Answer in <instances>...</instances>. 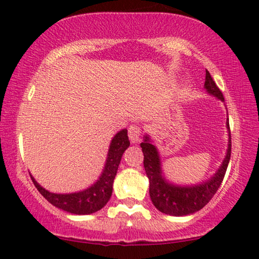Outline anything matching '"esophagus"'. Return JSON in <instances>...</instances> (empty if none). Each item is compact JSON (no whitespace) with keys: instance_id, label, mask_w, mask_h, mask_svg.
Instances as JSON below:
<instances>
[{"instance_id":"esophagus-1","label":"esophagus","mask_w":259,"mask_h":259,"mask_svg":"<svg viewBox=\"0 0 259 259\" xmlns=\"http://www.w3.org/2000/svg\"><path fill=\"white\" fill-rule=\"evenodd\" d=\"M141 134H142L141 126H138L137 124H133V125L129 126L128 135H129V138H130L131 143H138V142H140Z\"/></svg>"}]
</instances>
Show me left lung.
<instances>
[{
  "instance_id": "1",
  "label": "left lung",
  "mask_w": 259,
  "mask_h": 259,
  "mask_svg": "<svg viewBox=\"0 0 259 259\" xmlns=\"http://www.w3.org/2000/svg\"><path fill=\"white\" fill-rule=\"evenodd\" d=\"M204 88L210 95L215 96L223 102L222 92L216 86L215 81L211 78L210 73L206 69V81ZM227 129H228V149L221 166L213 177L198 185L191 186H180L166 180L161 171L160 156L156 146L152 144L149 135H145L144 141L141 143V148L144 154V168L149 178V193L154 207L161 213L172 216H184L195 213L203 208L210 201L216 191L221 186L225 178L227 167H228L231 153V138L229 130V119H227Z\"/></svg>"
}]
</instances>
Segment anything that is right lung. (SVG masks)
<instances>
[{"mask_svg": "<svg viewBox=\"0 0 259 259\" xmlns=\"http://www.w3.org/2000/svg\"><path fill=\"white\" fill-rule=\"evenodd\" d=\"M130 142L128 138V130L123 129L115 135L110 142L109 150H108L107 160L105 168L96 180L86 190L68 193V194H57L45 190L37 183L32 176L30 175L34 186L50 203L57 208H60L65 211L76 215L93 214L103 208L109 201L111 193H113V183L116 176L119 161L123 153L129 148Z\"/></svg>", "mask_w": 259, "mask_h": 259, "instance_id": "right-lung-1", "label": "right lung"}]
</instances>
